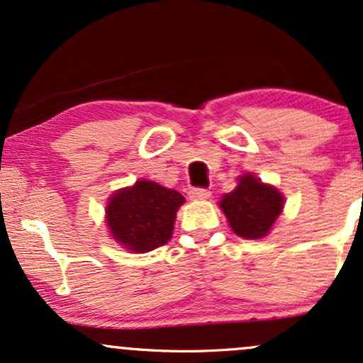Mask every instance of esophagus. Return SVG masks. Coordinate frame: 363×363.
Wrapping results in <instances>:
<instances>
[{"instance_id":"1","label":"esophagus","mask_w":363,"mask_h":363,"mask_svg":"<svg viewBox=\"0 0 363 363\" xmlns=\"http://www.w3.org/2000/svg\"><path fill=\"white\" fill-rule=\"evenodd\" d=\"M211 196L210 191L206 189H191L189 191V199L191 201H205Z\"/></svg>"}]
</instances>
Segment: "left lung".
Returning a JSON list of instances; mask_svg holds the SVG:
<instances>
[{"instance_id": "obj_1", "label": "left lung", "mask_w": 363, "mask_h": 363, "mask_svg": "<svg viewBox=\"0 0 363 363\" xmlns=\"http://www.w3.org/2000/svg\"><path fill=\"white\" fill-rule=\"evenodd\" d=\"M218 206L235 235L257 240L272 232L285 206V198L277 187L247 172L237 177L235 189L222 196Z\"/></svg>"}]
</instances>
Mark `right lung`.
Instances as JSON below:
<instances>
[{"label": "right lung", "mask_w": 363, "mask_h": 363, "mask_svg": "<svg viewBox=\"0 0 363 363\" xmlns=\"http://www.w3.org/2000/svg\"><path fill=\"white\" fill-rule=\"evenodd\" d=\"M184 196L153 181L140 179L107 199L106 225L126 251L143 254L167 244Z\"/></svg>", "instance_id": "add662e5"}]
</instances>
